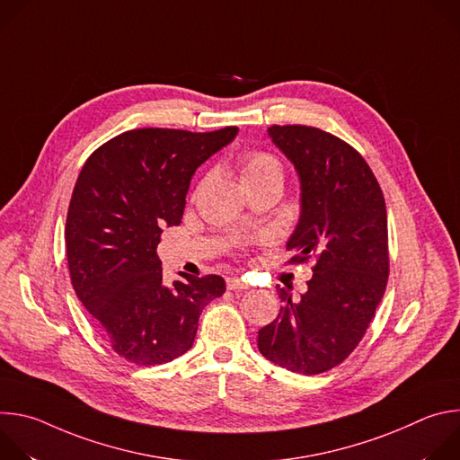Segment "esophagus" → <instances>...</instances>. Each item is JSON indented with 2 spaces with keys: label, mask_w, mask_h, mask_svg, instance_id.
<instances>
[{
  "label": "esophagus",
  "mask_w": 460,
  "mask_h": 460,
  "mask_svg": "<svg viewBox=\"0 0 460 460\" xmlns=\"http://www.w3.org/2000/svg\"><path fill=\"white\" fill-rule=\"evenodd\" d=\"M227 289L242 291V289H247V284L238 277H231V279H227Z\"/></svg>",
  "instance_id": "obj_1"
}]
</instances>
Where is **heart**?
Instances as JSON below:
<instances>
[{"label": "heart", "instance_id": "obj_1", "mask_svg": "<svg viewBox=\"0 0 460 460\" xmlns=\"http://www.w3.org/2000/svg\"><path fill=\"white\" fill-rule=\"evenodd\" d=\"M233 167L236 169L243 187L256 185L271 178H284V169L279 158L261 149H245L238 153Z\"/></svg>", "mask_w": 460, "mask_h": 460}]
</instances>
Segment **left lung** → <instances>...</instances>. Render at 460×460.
Returning <instances> with one entry per match:
<instances>
[{
  "mask_svg": "<svg viewBox=\"0 0 460 460\" xmlns=\"http://www.w3.org/2000/svg\"><path fill=\"white\" fill-rule=\"evenodd\" d=\"M268 133L295 164L302 187L289 264L314 266L300 298L277 288L282 307L258 332V349L289 371L318 375L353 353L384 296L385 202L367 162L339 137L307 125H271Z\"/></svg>",
  "mask_w": 460,
  "mask_h": 460,
  "instance_id": "left-lung-1",
  "label": "left lung"
}]
</instances>
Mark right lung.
Masks as SVG:
<instances>
[{
	"mask_svg": "<svg viewBox=\"0 0 460 460\" xmlns=\"http://www.w3.org/2000/svg\"><path fill=\"white\" fill-rule=\"evenodd\" d=\"M238 127L213 133L133 128L84 164L65 224L73 288L109 346L137 366L171 362L190 349L204 307L226 293L218 275L164 284L156 247L178 226L194 171Z\"/></svg>",
	"mask_w": 460,
	"mask_h": 460,
	"instance_id": "1",
	"label": "right lung"
}]
</instances>
